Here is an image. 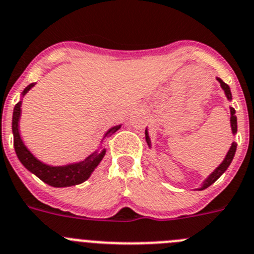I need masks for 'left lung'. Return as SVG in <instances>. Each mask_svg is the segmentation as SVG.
I'll list each match as a JSON object with an SVG mask.
<instances>
[{"label":"left lung","instance_id":"left-lung-1","mask_svg":"<svg viewBox=\"0 0 254 254\" xmlns=\"http://www.w3.org/2000/svg\"><path fill=\"white\" fill-rule=\"evenodd\" d=\"M218 80H219L220 85H222V88L224 89V93H225V95H227V98L232 99V93H230L229 85L225 84L224 81H223L220 78H218ZM230 115H232V116H230V125H232V132H233V133H237V117H236V111H234V108H230ZM146 141H147V143L150 145V138H148L147 131H146ZM236 150H237V143L233 142V143H232V146H230L229 151H228L227 156H225L224 161H223L222 164H220L219 166L217 167V169L214 170L213 174H210V175H209V178L206 179L205 181H204L203 186H201L199 190L206 189L208 186H210L211 184L215 183V181H217L218 179H219L220 176L224 174V171L228 169V166H229L230 162H232V160H233L234 153H236Z\"/></svg>","mask_w":254,"mask_h":254}]
</instances>
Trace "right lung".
<instances>
[{
    "label": "right lung",
    "mask_w": 254,
    "mask_h": 254,
    "mask_svg": "<svg viewBox=\"0 0 254 254\" xmlns=\"http://www.w3.org/2000/svg\"><path fill=\"white\" fill-rule=\"evenodd\" d=\"M34 84L27 85L24 89L22 95L27 93V90L32 87ZM21 115V102H18L13 108V116H12V132H13V146H15L16 155H17L18 160L21 164L24 165L29 171L37 176V178L43 180L44 183L49 184V185L54 186V188H65V186L78 185V184L83 183L87 180L93 173V170L98 166L99 162L103 159L106 150L95 151L90 156H88L84 161L78 162V164L66 165V166H49V165L43 164L39 160H36L34 156L31 155L29 150L25 147L22 139H21L20 133H18V120H20ZM121 126H116L113 128L109 129L106 133L108 136L109 133H115L117 129H120Z\"/></svg>",
    "instance_id": "add662e5"
}]
</instances>
